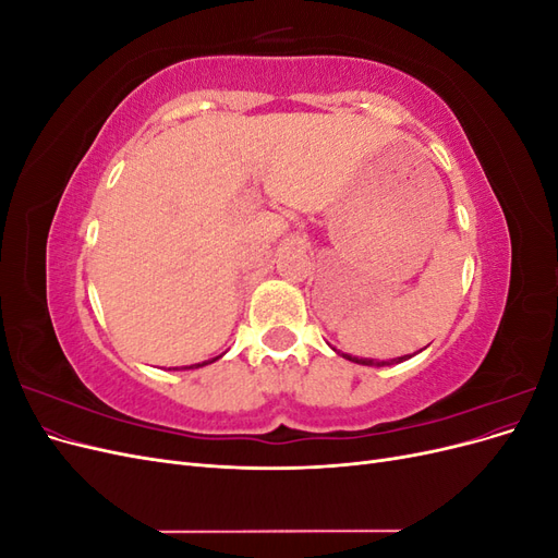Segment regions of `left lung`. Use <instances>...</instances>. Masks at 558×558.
Returning <instances> with one entry per match:
<instances>
[{"instance_id":"1","label":"left lung","mask_w":558,"mask_h":558,"mask_svg":"<svg viewBox=\"0 0 558 558\" xmlns=\"http://www.w3.org/2000/svg\"><path fill=\"white\" fill-rule=\"evenodd\" d=\"M342 356H344L347 361L359 363V365H377V367H381V365H391V363H402V361H408V359H410V356H400V359H393L391 363H386V361H373V359H356V356H347V353H342Z\"/></svg>"}]
</instances>
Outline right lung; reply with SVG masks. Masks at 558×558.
<instances>
[{"mask_svg": "<svg viewBox=\"0 0 558 558\" xmlns=\"http://www.w3.org/2000/svg\"><path fill=\"white\" fill-rule=\"evenodd\" d=\"M214 361H218V356H216V359H211V361H205V363H197V365H191V367H202V365H209V363H214ZM191 367H183V369H191Z\"/></svg>", "mask_w": 558, "mask_h": 558, "instance_id": "obj_1", "label": "right lung"}]
</instances>
